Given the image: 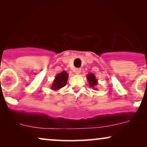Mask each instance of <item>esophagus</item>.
Returning a JSON list of instances; mask_svg holds the SVG:
<instances>
[{
	"mask_svg": "<svg viewBox=\"0 0 147 147\" xmlns=\"http://www.w3.org/2000/svg\"><path fill=\"white\" fill-rule=\"evenodd\" d=\"M80 72H81V69L80 68H77V69H75V73L76 74H79Z\"/></svg>",
	"mask_w": 147,
	"mask_h": 147,
	"instance_id": "1",
	"label": "esophagus"
}]
</instances>
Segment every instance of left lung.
Returning a JSON list of instances; mask_svg holds the SVG:
<instances>
[{"instance_id":"1","label":"left lung","mask_w":147,"mask_h":147,"mask_svg":"<svg viewBox=\"0 0 147 147\" xmlns=\"http://www.w3.org/2000/svg\"><path fill=\"white\" fill-rule=\"evenodd\" d=\"M87 80L89 82V84L91 86V88H93L94 89H96L95 87L98 84V80L96 78L95 76L93 74H88L87 75Z\"/></svg>"}]
</instances>
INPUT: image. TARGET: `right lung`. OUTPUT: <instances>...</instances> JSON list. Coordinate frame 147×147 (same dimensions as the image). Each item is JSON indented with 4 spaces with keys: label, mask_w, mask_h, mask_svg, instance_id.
I'll list each match as a JSON object with an SVG mask.
<instances>
[{
    "label": "right lung",
    "mask_w": 147,
    "mask_h": 147,
    "mask_svg": "<svg viewBox=\"0 0 147 147\" xmlns=\"http://www.w3.org/2000/svg\"><path fill=\"white\" fill-rule=\"evenodd\" d=\"M68 79V74L65 71H63L55 76L51 89L53 90H59L66 85Z\"/></svg>",
    "instance_id": "right-lung-1"
}]
</instances>
